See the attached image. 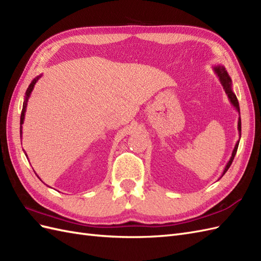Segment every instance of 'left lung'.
Here are the masks:
<instances>
[{
	"instance_id": "obj_1",
	"label": "left lung",
	"mask_w": 261,
	"mask_h": 261,
	"mask_svg": "<svg viewBox=\"0 0 261 261\" xmlns=\"http://www.w3.org/2000/svg\"><path fill=\"white\" fill-rule=\"evenodd\" d=\"M213 71H214V73L217 74V75H218V77H219V80H220V82H221V84H222V86H223V89H224V91H225V93H226V95H227V97H228V99H229L230 103H232V105L234 106V108L236 109L237 113L240 114V118H238V123H237V129H238V135H240V140H241L242 122H241L240 103H238V100H237L236 95H235V94H234V92H233L232 80H230V77H229V75H228V73H227V71L225 70L224 66L221 65V64L213 66ZM240 140H238L237 142H236L235 147H234V150H233V152H232V156H230L229 161L227 162L226 166H225L224 170H223V174H222V176H221V177H223V175H224V174L227 172V169L229 168V166L232 165V162H233V160H234V158H235V155H236V152H237L238 144H240Z\"/></svg>"
}]
</instances>
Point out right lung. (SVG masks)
<instances>
[{
	"instance_id": "add662e5",
	"label": "right lung",
	"mask_w": 261,
	"mask_h": 261,
	"mask_svg": "<svg viewBox=\"0 0 261 261\" xmlns=\"http://www.w3.org/2000/svg\"><path fill=\"white\" fill-rule=\"evenodd\" d=\"M40 77H41V74H40L39 76H36V77L32 81V83L29 84V86H28V88H27V91H26V93H25V98H24V102H23V110H21V114H20V128H19L20 138H21V133H23V123H24V120H25V113H26V108H27V102H28L29 97H31V94H32V92H33V89H34L36 83H37V82H38V80H39ZM24 153H25L26 158H27V154H26L25 151H24ZM27 159H28V158H27Z\"/></svg>"
}]
</instances>
